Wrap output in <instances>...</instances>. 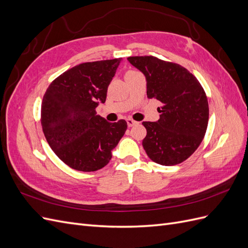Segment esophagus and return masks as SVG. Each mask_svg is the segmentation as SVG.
<instances>
[{"label":"esophagus","instance_id":"obj_1","mask_svg":"<svg viewBox=\"0 0 248 248\" xmlns=\"http://www.w3.org/2000/svg\"><path fill=\"white\" fill-rule=\"evenodd\" d=\"M137 124H139V122L134 121L132 119H127V125H128V127H132L133 125H137Z\"/></svg>","mask_w":248,"mask_h":248}]
</instances>
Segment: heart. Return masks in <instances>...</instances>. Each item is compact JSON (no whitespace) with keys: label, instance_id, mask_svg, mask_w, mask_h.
Returning a JSON list of instances; mask_svg holds the SVG:
<instances>
[{"label":"heart","instance_id":"b5f03b06","mask_svg":"<svg viewBox=\"0 0 248 248\" xmlns=\"http://www.w3.org/2000/svg\"><path fill=\"white\" fill-rule=\"evenodd\" d=\"M128 72H133V70H130V71H128ZM128 72H127V73H128Z\"/></svg>","mask_w":248,"mask_h":248}]
</instances>
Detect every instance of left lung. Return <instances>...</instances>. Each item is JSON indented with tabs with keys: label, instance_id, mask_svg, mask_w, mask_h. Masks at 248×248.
Instances as JSON below:
<instances>
[{
	"label": "left lung",
	"instance_id": "obj_1",
	"mask_svg": "<svg viewBox=\"0 0 248 248\" xmlns=\"http://www.w3.org/2000/svg\"><path fill=\"white\" fill-rule=\"evenodd\" d=\"M127 60L145 74L148 98L162 103L156 122H142L147 136L142 140L147 155L161 166L186 160L199 148L208 126L209 106L197 78L181 65L153 56Z\"/></svg>",
	"mask_w": 248,
	"mask_h": 248
}]
</instances>
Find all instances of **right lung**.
Wrapping results in <instances>:
<instances>
[{"mask_svg": "<svg viewBox=\"0 0 248 248\" xmlns=\"http://www.w3.org/2000/svg\"><path fill=\"white\" fill-rule=\"evenodd\" d=\"M122 58L87 62L52 80L43 96L41 125L52 151L80 171L106 167L127 129L125 120L109 123L96 115Z\"/></svg>", "mask_w": 248, "mask_h": 248, "instance_id": "add662e5", "label": "right lung"}]
</instances>
